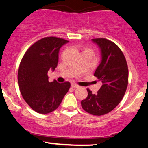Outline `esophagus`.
Here are the masks:
<instances>
[{
	"instance_id": "esophagus-1",
	"label": "esophagus",
	"mask_w": 148,
	"mask_h": 148,
	"mask_svg": "<svg viewBox=\"0 0 148 148\" xmlns=\"http://www.w3.org/2000/svg\"><path fill=\"white\" fill-rule=\"evenodd\" d=\"M71 87L74 88H79V86H78L77 84H71Z\"/></svg>"
}]
</instances>
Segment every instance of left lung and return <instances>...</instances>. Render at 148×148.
<instances>
[{"mask_svg":"<svg viewBox=\"0 0 148 148\" xmlns=\"http://www.w3.org/2000/svg\"><path fill=\"white\" fill-rule=\"evenodd\" d=\"M100 48L101 61L94 73L103 84L97 94L87 89L88 96L81 102L83 109L92 115L105 114L122 100L128 86L129 70L122 51L105 38L91 40Z\"/></svg>","mask_w":148,"mask_h":148,"instance_id":"1","label":"left lung"}]
</instances>
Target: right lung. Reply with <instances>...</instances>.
<instances>
[{
  "mask_svg": "<svg viewBox=\"0 0 148 148\" xmlns=\"http://www.w3.org/2000/svg\"><path fill=\"white\" fill-rule=\"evenodd\" d=\"M68 40L46 37L36 42L22 58L18 70V84L22 97L36 112L56 110L70 88V83L50 82L48 72L57 67L59 51Z\"/></svg>",
  "mask_w": 148,
  "mask_h": 148,
  "instance_id": "add662e5",
  "label": "right lung"
}]
</instances>
